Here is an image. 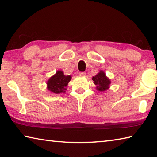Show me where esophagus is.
Masks as SVG:
<instances>
[{"label": "esophagus", "instance_id": "obj_1", "mask_svg": "<svg viewBox=\"0 0 157 157\" xmlns=\"http://www.w3.org/2000/svg\"><path fill=\"white\" fill-rule=\"evenodd\" d=\"M79 75L80 77H85V76H86V73L80 72V73H79Z\"/></svg>", "mask_w": 157, "mask_h": 157}]
</instances>
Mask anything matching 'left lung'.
Instances as JSON below:
<instances>
[{"label": "left lung", "instance_id": "left-lung-1", "mask_svg": "<svg viewBox=\"0 0 157 157\" xmlns=\"http://www.w3.org/2000/svg\"><path fill=\"white\" fill-rule=\"evenodd\" d=\"M92 79L94 84L96 85L98 91H105L109 89L111 82L103 71L100 70L96 75L92 77Z\"/></svg>", "mask_w": 157, "mask_h": 157}]
</instances>
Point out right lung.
Masks as SVG:
<instances>
[{
  "instance_id": "obj_1",
  "label": "right lung",
  "mask_w": 157,
  "mask_h": 157,
  "mask_svg": "<svg viewBox=\"0 0 157 157\" xmlns=\"http://www.w3.org/2000/svg\"><path fill=\"white\" fill-rule=\"evenodd\" d=\"M71 78V75H65L62 71H57L55 75L48 79L47 89L52 94L65 93Z\"/></svg>"
}]
</instances>
